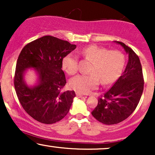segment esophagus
<instances>
[{"instance_id": "esophagus-1", "label": "esophagus", "mask_w": 155, "mask_h": 155, "mask_svg": "<svg viewBox=\"0 0 155 155\" xmlns=\"http://www.w3.org/2000/svg\"><path fill=\"white\" fill-rule=\"evenodd\" d=\"M76 96H77L78 97H82V96H83L81 93H79V92H76Z\"/></svg>"}]
</instances>
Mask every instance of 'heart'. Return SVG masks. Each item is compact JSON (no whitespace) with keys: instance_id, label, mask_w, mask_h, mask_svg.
Here are the masks:
<instances>
[{"instance_id":"obj_1","label":"heart","mask_w":155,"mask_h":155,"mask_svg":"<svg viewBox=\"0 0 155 155\" xmlns=\"http://www.w3.org/2000/svg\"><path fill=\"white\" fill-rule=\"evenodd\" d=\"M81 54L86 60L92 61L90 74L78 75L70 80L71 87L79 93H90L95 90L101 82L110 84L120 77L123 71L125 58L120 51H108L104 47L91 45L84 48ZM63 68L70 75L79 70V60L74 53H70L63 59Z\"/></svg>"}]
</instances>
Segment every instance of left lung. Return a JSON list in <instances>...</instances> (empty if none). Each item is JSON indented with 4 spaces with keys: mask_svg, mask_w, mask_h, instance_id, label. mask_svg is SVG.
Segmentation results:
<instances>
[{
    "mask_svg": "<svg viewBox=\"0 0 155 155\" xmlns=\"http://www.w3.org/2000/svg\"><path fill=\"white\" fill-rule=\"evenodd\" d=\"M128 54V61L123 74L117 79L92 112L97 121L105 124H114L126 120L138 106L143 90V77L139 58L132 49L120 41Z\"/></svg>",
    "mask_w": 155,
    "mask_h": 155,
    "instance_id": "1",
    "label": "left lung"
}]
</instances>
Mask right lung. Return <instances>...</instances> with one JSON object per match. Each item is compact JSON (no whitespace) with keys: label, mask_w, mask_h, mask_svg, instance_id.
<instances>
[{"label":"right lung","mask_w":155,"mask_h":155,"mask_svg":"<svg viewBox=\"0 0 155 155\" xmlns=\"http://www.w3.org/2000/svg\"><path fill=\"white\" fill-rule=\"evenodd\" d=\"M76 48L67 41L45 35L21 51L14 81L16 93L25 111L38 122L55 123L68 113L76 94L73 90L61 92L66 84L62 63ZM30 69L37 76L33 85H28L24 79Z\"/></svg>","instance_id":"right-lung-1"}]
</instances>
